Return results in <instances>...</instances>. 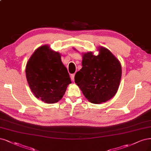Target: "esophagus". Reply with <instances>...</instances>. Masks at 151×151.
Instances as JSON below:
<instances>
[{"instance_id": "esophagus-1", "label": "esophagus", "mask_w": 151, "mask_h": 151, "mask_svg": "<svg viewBox=\"0 0 151 151\" xmlns=\"http://www.w3.org/2000/svg\"><path fill=\"white\" fill-rule=\"evenodd\" d=\"M74 77H75V74H71L70 75V79L72 81H74Z\"/></svg>"}]
</instances>
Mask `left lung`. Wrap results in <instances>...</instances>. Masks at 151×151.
Here are the masks:
<instances>
[{
    "label": "left lung",
    "instance_id": "1",
    "mask_svg": "<svg viewBox=\"0 0 151 151\" xmlns=\"http://www.w3.org/2000/svg\"><path fill=\"white\" fill-rule=\"evenodd\" d=\"M98 50V55L92 52L84 54L82 67L74 78L83 94L93 104L105 102L115 96L122 76L120 62L111 52L102 47Z\"/></svg>",
    "mask_w": 151,
    "mask_h": 151
}]
</instances>
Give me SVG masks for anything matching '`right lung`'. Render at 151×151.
<instances>
[{
  "label": "right lung",
  "mask_w": 151,
  "mask_h": 151,
  "mask_svg": "<svg viewBox=\"0 0 151 151\" xmlns=\"http://www.w3.org/2000/svg\"><path fill=\"white\" fill-rule=\"evenodd\" d=\"M60 58L59 52L45 45L35 50L26 65V78L31 91L47 104L60 101L71 83Z\"/></svg>",
  "instance_id": "right-lung-1"
}]
</instances>
